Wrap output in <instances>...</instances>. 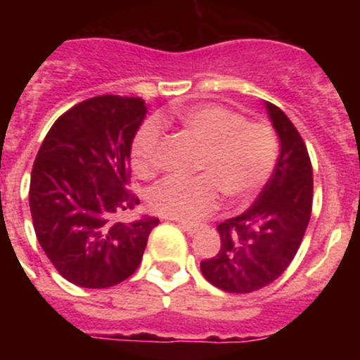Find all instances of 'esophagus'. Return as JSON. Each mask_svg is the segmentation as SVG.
Returning <instances> with one entry per match:
<instances>
[{
    "mask_svg": "<svg viewBox=\"0 0 360 360\" xmlns=\"http://www.w3.org/2000/svg\"><path fill=\"white\" fill-rule=\"evenodd\" d=\"M178 227L182 229V231H186L187 234H191V236H193V234H195V232L198 231V225L186 224V221H178Z\"/></svg>",
    "mask_w": 360,
    "mask_h": 360,
    "instance_id": "1",
    "label": "esophagus"
}]
</instances>
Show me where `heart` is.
I'll return each mask as SVG.
<instances>
[{
    "label": "heart",
    "instance_id": "1",
    "mask_svg": "<svg viewBox=\"0 0 360 360\" xmlns=\"http://www.w3.org/2000/svg\"><path fill=\"white\" fill-rule=\"evenodd\" d=\"M178 122L203 146L195 178L167 176L148 193L155 214L196 221L212 211L219 193L234 203L256 198L278 165L279 141L274 128L262 120H247L219 104H200L178 111ZM164 139L155 120L139 128L131 142L133 169L151 176L160 167Z\"/></svg>",
    "mask_w": 360,
    "mask_h": 360
}]
</instances>
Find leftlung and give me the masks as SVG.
I'll return each mask as SVG.
<instances>
[{
	"label": "left lung",
	"instance_id": "8db88e82",
	"mask_svg": "<svg viewBox=\"0 0 360 360\" xmlns=\"http://www.w3.org/2000/svg\"><path fill=\"white\" fill-rule=\"evenodd\" d=\"M266 110L281 142L274 174L243 214L218 225L219 252L200 263L209 283L232 294L276 281L294 259L311 214L314 173L307 144L285 111L272 103Z\"/></svg>",
	"mask_w": 360,
	"mask_h": 360
}]
</instances>
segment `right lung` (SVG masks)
Instances as JSON below:
<instances>
[{
    "label": "right lung",
    "instance_id": "1",
    "mask_svg": "<svg viewBox=\"0 0 360 360\" xmlns=\"http://www.w3.org/2000/svg\"><path fill=\"white\" fill-rule=\"evenodd\" d=\"M141 97L98 95L53 122L30 176L34 231L57 272L84 288H108L139 269L157 218L119 221L139 205L128 189L129 153L146 117Z\"/></svg>",
    "mask_w": 360,
    "mask_h": 360
}]
</instances>
